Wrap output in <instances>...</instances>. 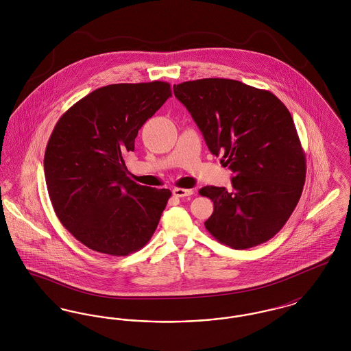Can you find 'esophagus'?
<instances>
[{"label": "esophagus", "instance_id": "1", "mask_svg": "<svg viewBox=\"0 0 351 351\" xmlns=\"http://www.w3.org/2000/svg\"><path fill=\"white\" fill-rule=\"evenodd\" d=\"M172 193L176 196V197H186V196H191L193 192L192 189H184V188H175L172 191Z\"/></svg>", "mask_w": 351, "mask_h": 351}]
</instances>
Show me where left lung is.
<instances>
[{"instance_id": "1", "label": "left lung", "mask_w": 351, "mask_h": 351, "mask_svg": "<svg viewBox=\"0 0 351 351\" xmlns=\"http://www.w3.org/2000/svg\"><path fill=\"white\" fill-rule=\"evenodd\" d=\"M209 151L233 172L232 189H200L215 204L205 228L235 250L267 242L300 200L305 154L289 110L269 90L230 79L173 85Z\"/></svg>"}]
</instances>
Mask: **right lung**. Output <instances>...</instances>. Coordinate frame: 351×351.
<instances>
[{
	"instance_id": "right-lung-1",
	"label": "right lung",
	"mask_w": 351,
	"mask_h": 351,
	"mask_svg": "<svg viewBox=\"0 0 351 351\" xmlns=\"http://www.w3.org/2000/svg\"><path fill=\"white\" fill-rule=\"evenodd\" d=\"M172 96L166 82L112 84L59 118L45 152V176L62 225L90 250L126 256L155 232L169 189L126 176L138 130Z\"/></svg>"
}]
</instances>
